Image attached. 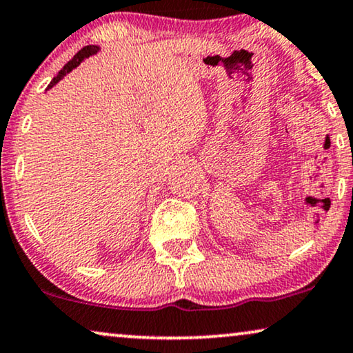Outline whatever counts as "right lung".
<instances>
[{
	"instance_id": "add662e5",
	"label": "right lung",
	"mask_w": 353,
	"mask_h": 353,
	"mask_svg": "<svg viewBox=\"0 0 353 353\" xmlns=\"http://www.w3.org/2000/svg\"><path fill=\"white\" fill-rule=\"evenodd\" d=\"M100 51H101V48H100V46H97V45H87V46H83V48H82L81 51H79V53L75 54L74 58L70 59L69 63L65 64L63 69L59 70L58 75H56L53 81L50 82V85H48V88H46V90H50V88H53V87L56 85V83H58V82L61 81V79H64L65 75H68V74L70 72V70H74L75 68H77V65H81L87 58H90V56L100 53Z\"/></svg>"
}]
</instances>
